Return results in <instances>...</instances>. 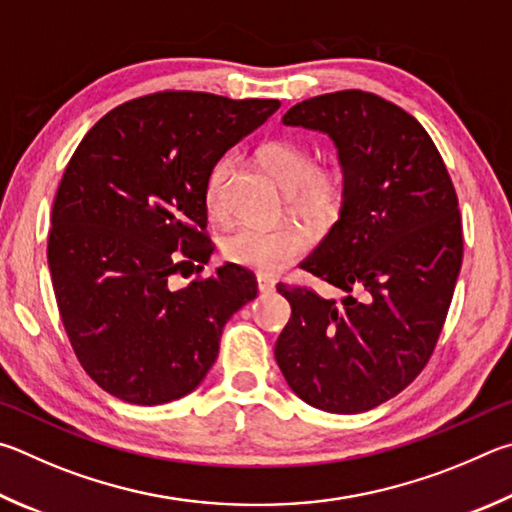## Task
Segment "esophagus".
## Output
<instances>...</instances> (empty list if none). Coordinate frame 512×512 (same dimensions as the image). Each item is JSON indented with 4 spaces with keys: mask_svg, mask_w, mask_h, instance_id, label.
Returning <instances> with one entry per match:
<instances>
[{
    "mask_svg": "<svg viewBox=\"0 0 512 512\" xmlns=\"http://www.w3.org/2000/svg\"><path fill=\"white\" fill-rule=\"evenodd\" d=\"M256 283H258V290H261V292H272L276 281L272 279V276H267V274H258L256 276Z\"/></svg>",
    "mask_w": 512,
    "mask_h": 512,
    "instance_id": "1",
    "label": "esophagus"
}]
</instances>
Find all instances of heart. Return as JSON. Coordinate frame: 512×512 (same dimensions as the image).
<instances>
[{"label": "heart", "instance_id": "obj_1", "mask_svg": "<svg viewBox=\"0 0 512 512\" xmlns=\"http://www.w3.org/2000/svg\"><path fill=\"white\" fill-rule=\"evenodd\" d=\"M256 157L276 184L285 191L288 209L306 220L312 229H326L337 220L344 202V177L339 168H319L317 157L306 143L294 139L265 141ZM233 168L229 155L220 157L206 175V204L211 213L224 211V182ZM308 249L306 231L294 224L279 227H240L224 240L227 261L274 274Z\"/></svg>", "mask_w": 512, "mask_h": 512}]
</instances>
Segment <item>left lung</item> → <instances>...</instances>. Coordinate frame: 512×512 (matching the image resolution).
I'll list each match as a JSON object with an SVG mask.
<instances>
[{
    "label": "left lung",
    "instance_id": "1",
    "mask_svg": "<svg viewBox=\"0 0 512 512\" xmlns=\"http://www.w3.org/2000/svg\"><path fill=\"white\" fill-rule=\"evenodd\" d=\"M283 123L324 132L337 148L342 211L301 267L346 297L276 285L292 317L274 357L303 402L360 414L414 382L434 351L461 272L459 200L423 125L380 96H315Z\"/></svg>",
    "mask_w": 512,
    "mask_h": 512
}]
</instances>
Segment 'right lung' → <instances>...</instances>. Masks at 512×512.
Segmentation results:
<instances>
[{
  "label": "right lung",
  "instance_id": "obj_1",
  "mask_svg": "<svg viewBox=\"0 0 512 512\" xmlns=\"http://www.w3.org/2000/svg\"><path fill=\"white\" fill-rule=\"evenodd\" d=\"M279 107L159 92L114 107L76 148L53 200L49 272L78 362L114 398L152 407L200 387L224 324L256 299L236 263L184 288L170 276L209 263L206 175Z\"/></svg>",
  "mask_w": 512,
  "mask_h": 512
}]
</instances>
